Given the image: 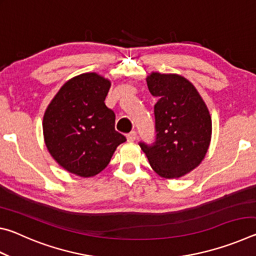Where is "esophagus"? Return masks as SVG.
I'll list each match as a JSON object with an SVG mask.
<instances>
[{"label":"esophagus","instance_id":"obj_1","mask_svg":"<svg viewBox=\"0 0 256 256\" xmlns=\"http://www.w3.org/2000/svg\"><path fill=\"white\" fill-rule=\"evenodd\" d=\"M126 138H128V142L136 141V131H132V132L128 133V134H126Z\"/></svg>","mask_w":256,"mask_h":256}]
</instances>
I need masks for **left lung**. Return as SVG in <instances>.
I'll return each mask as SVG.
<instances>
[{
  "label": "left lung",
  "instance_id": "8db88e82",
  "mask_svg": "<svg viewBox=\"0 0 256 256\" xmlns=\"http://www.w3.org/2000/svg\"><path fill=\"white\" fill-rule=\"evenodd\" d=\"M154 105L156 140L140 146L150 166L164 178H178L198 167L211 140L209 110L198 90L178 74L154 72L146 78Z\"/></svg>",
  "mask_w": 256,
  "mask_h": 256
}]
</instances>
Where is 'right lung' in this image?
<instances>
[{
	"label": "right lung",
	"instance_id": "add662e5",
	"mask_svg": "<svg viewBox=\"0 0 256 256\" xmlns=\"http://www.w3.org/2000/svg\"><path fill=\"white\" fill-rule=\"evenodd\" d=\"M110 82L96 73L68 80L47 107L42 131L47 149L64 170L97 175L126 141L115 130V112L105 105Z\"/></svg>",
	"mask_w": 256,
	"mask_h": 256
}]
</instances>
